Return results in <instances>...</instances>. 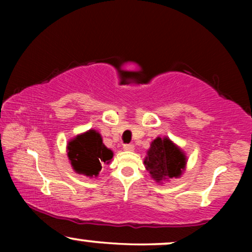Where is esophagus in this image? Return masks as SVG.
Instances as JSON below:
<instances>
[{
	"instance_id": "34e87169",
	"label": "esophagus",
	"mask_w": 252,
	"mask_h": 252,
	"mask_svg": "<svg viewBox=\"0 0 252 252\" xmlns=\"http://www.w3.org/2000/svg\"><path fill=\"white\" fill-rule=\"evenodd\" d=\"M124 149L127 150V151H133L134 150V144H132V143L124 144Z\"/></svg>"
}]
</instances>
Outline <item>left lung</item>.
I'll list each match as a JSON object with an SVG mask.
<instances>
[{"label":"left lung","mask_w":252,"mask_h":252,"mask_svg":"<svg viewBox=\"0 0 252 252\" xmlns=\"http://www.w3.org/2000/svg\"><path fill=\"white\" fill-rule=\"evenodd\" d=\"M144 164L147 165V170L151 177L160 182L165 179L179 177L185 168L186 157L170 140L157 137L148 150V157Z\"/></svg>","instance_id":"obj_1"}]
</instances>
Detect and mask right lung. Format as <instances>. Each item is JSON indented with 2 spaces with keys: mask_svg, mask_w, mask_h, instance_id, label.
Returning a JSON list of instances; mask_svg holds the SVG:
<instances>
[{
  "mask_svg": "<svg viewBox=\"0 0 252 252\" xmlns=\"http://www.w3.org/2000/svg\"><path fill=\"white\" fill-rule=\"evenodd\" d=\"M67 150L74 171L89 177H96L102 164H108L113 156L112 151L103 144L101 135L93 129L68 142Z\"/></svg>",
  "mask_w": 252,
  "mask_h": 252,
  "instance_id": "obj_1",
  "label": "right lung"
}]
</instances>
